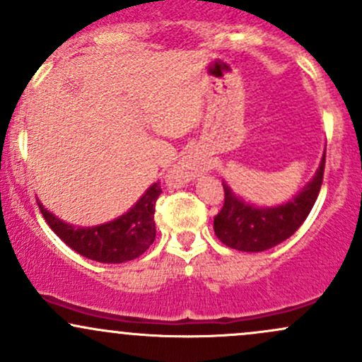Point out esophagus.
Instances as JSON below:
<instances>
[{
	"mask_svg": "<svg viewBox=\"0 0 362 362\" xmlns=\"http://www.w3.org/2000/svg\"><path fill=\"white\" fill-rule=\"evenodd\" d=\"M182 173H185V169H181V174H182Z\"/></svg>",
	"mask_w": 362,
	"mask_h": 362,
	"instance_id": "obj_1",
	"label": "esophagus"
}]
</instances>
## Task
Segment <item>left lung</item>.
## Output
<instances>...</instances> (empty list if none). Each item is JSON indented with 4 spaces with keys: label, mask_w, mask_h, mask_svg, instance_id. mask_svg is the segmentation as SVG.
I'll return each instance as SVG.
<instances>
[{
    "label": "left lung",
    "mask_w": 362,
    "mask_h": 362,
    "mask_svg": "<svg viewBox=\"0 0 362 362\" xmlns=\"http://www.w3.org/2000/svg\"><path fill=\"white\" fill-rule=\"evenodd\" d=\"M326 150L320 169L304 188L286 204L278 207H255L247 204L224 185V204L214 217L216 236L228 247L242 252H264L290 238L313 211L320 195L325 174Z\"/></svg>",
    "instance_id": "1"
}]
</instances>
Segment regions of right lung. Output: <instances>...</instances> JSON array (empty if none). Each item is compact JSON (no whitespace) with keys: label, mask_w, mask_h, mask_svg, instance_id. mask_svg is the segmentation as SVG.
<instances>
[{"label":"right lung","mask_w":362,"mask_h":362,"mask_svg":"<svg viewBox=\"0 0 362 362\" xmlns=\"http://www.w3.org/2000/svg\"><path fill=\"white\" fill-rule=\"evenodd\" d=\"M160 193V182H153L124 216L93 228L72 226L46 211L40 202L37 205L49 228L72 250L96 262L119 264L139 257L153 243L155 202Z\"/></svg>","instance_id":"obj_1"}]
</instances>
